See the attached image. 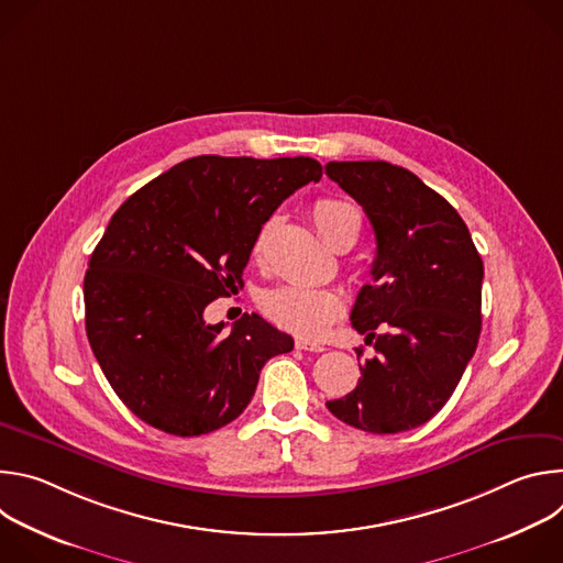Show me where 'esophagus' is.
Instances as JSON below:
<instances>
[{
	"mask_svg": "<svg viewBox=\"0 0 563 563\" xmlns=\"http://www.w3.org/2000/svg\"><path fill=\"white\" fill-rule=\"evenodd\" d=\"M296 350H302V352H325V347L320 343H311L307 339H296Z\"/></svg>",
	"mask_w": 563,
	"mask_h": 563,
	"instance_id": "34e87169",
	"label": "esophagus"
}]
</instances>
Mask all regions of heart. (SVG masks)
<instances>
[{
    "mask_svg": "<svg viewBox=\"0 0 563 563\" xmlns=\"http://www.w3.org/2000/svg\"><path fill=\"white\" fill-rule=\"evenodd\" d=\"M311 218L318 233L323 235L334 250L345 252L356 243L361 216L354 209V205L339 198H320L311 207ZM274 224L276 218H272L261 229L254 245V256L263 254L265 240ZM261 305L276 325L309 339L323 336L334 320L343 313L341 296L334 289L325 287L278 285L261 296Z\"/></svg>",
    "mask_w": 563,
    "mask_h": 563,
    "instance_id": "b5f03b06",
    "label": "heart"
}]
</instances>
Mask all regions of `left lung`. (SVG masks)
<instances>
[{"mask_svg":"<svg viewBox=\"0 0 563 563\" xmlns=\"http://www.w3.org/2000/svg\"><path fill=\"white\" fill-rule=\"evenodd\" d=\"M325 174L363 207L376 235L372 283L350 316L376 356L328 410L372 434L419 428L448 404L474 356L484 261L456 209L412 172L363 159L328 163Z\"/></svg>","mask_w":563,"mask_h":563,"instance_id":"obj_1","label":"left lung"}]
</instances>
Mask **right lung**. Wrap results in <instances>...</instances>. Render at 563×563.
I'll use <instances>...</instances> for the list:
<instances>
[{
    "label": "right lung",
    "instance_id": "add662e5",
    "mask_svg": "<svg viewBox=\"0 0 563 563\" xmlns=\"http://www.w3.org/2000/svg\"><path fill=\"white\" fill-rule=\"evenodd\" d=\"M323 167L313 157L198 155L113 213L85 276L87 336L122 404L174 437L243 415L263 365L294 339L258 313L205 323V307L243 287L263 224Z\"/></svg>",
    "mask_w": 563,
    "mask_h": 563
}]
</instances>
